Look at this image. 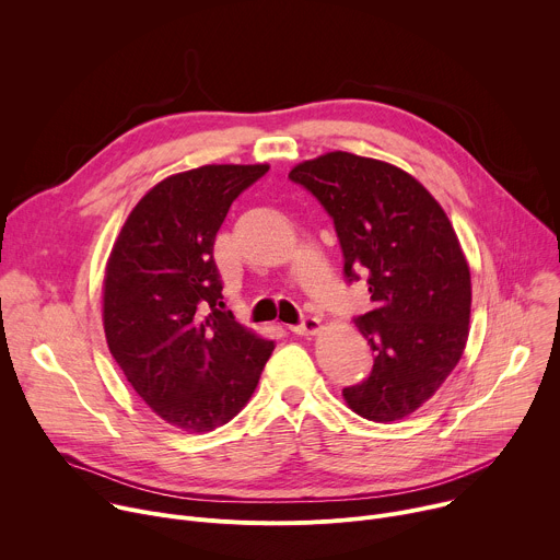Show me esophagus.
Masks as SVG:
<instances>
[{
    "label": "esophagus",
    "instance_id": "esophagus-1",
    "mask_svg": "<svg viewBox=\"0 0 560 560\" xmlns=\"http://www.w3.org/2000/svg\"><path fill=\"white\" fill-rule=\"evenodd\" d=\"M289 329H291L293 334H300V336H314V334H318V331L323 329V323H320V318H316V316H304L300 325L289 327Z\"/></svg>",
    "mask_w": 560,
    "mask_h": 560
}]
</instances>
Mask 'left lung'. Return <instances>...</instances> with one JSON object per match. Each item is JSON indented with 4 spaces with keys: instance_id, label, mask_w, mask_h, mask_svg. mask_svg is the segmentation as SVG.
I'll return each mask as SVG.
<instances>
[{
    "instance_id": "left-lung-1",
    "label": "left lung",
    "mask_w": 560,
    "mask_h": 560,
    "mask_svg": "<svg viewBox=\"0 0 560 560\" xmlns=\"http://www.w3.org/2000/svg\"><path fill=\"white\" fill-rule=\"evenodd\" d=\"M289 177L331 215L345 278L364 273L374 302L355 318L374 366L342 396L366 420H400L439 392L467 342L471 278L456 231L416 177L381 160L334 151Z\"/></svg>"
}]
</instances>
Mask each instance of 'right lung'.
Instances as JSON below:
<instances>
[{
  "instance_id": "1",
  "label": "right lung",
  "mask_w": 560,
  "mask_h": 560,
  "mask_svg": "<svg viewBox=\"0 0 560 560\" xmlns=\"http://www.w3.org/2000/svg\"><path fill=\"white\" fill-rule=\"evenodd\" d=\"M267 164H207L155 184L124 222L104 276V334L138 396L191 431L226 424L273 351L222 312L215 235Z\"/></svg>"
}]
</instances>
